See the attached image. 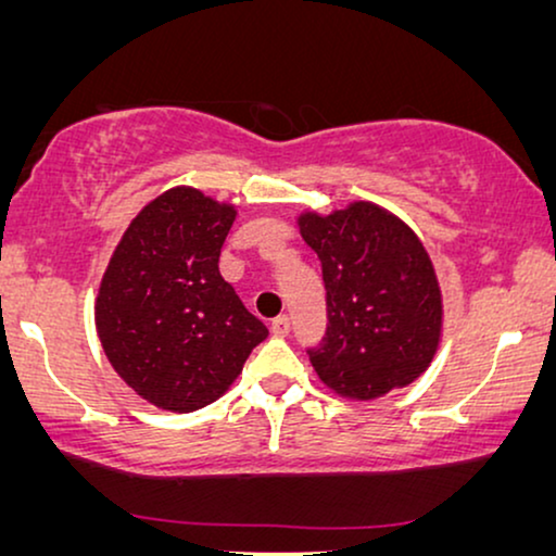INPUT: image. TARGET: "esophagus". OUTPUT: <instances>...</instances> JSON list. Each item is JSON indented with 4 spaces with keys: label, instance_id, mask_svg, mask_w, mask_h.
I'll list each match as a JSON object with an SVG mask.
<instances>
[{
    "label": "esophagus",
    "instance_id": "34e87169",
    "mask_svg": "<svg viewBox=\"0 0 556 556\" xmlns=\"http://www.w3.org/2000/svg\"><path fill=\"white\" fill-rule=\"evenodd\" d=\"M270 331H273V337H286V333L291 331V318H288V316H276L270 321Z\"/></svg>",
    "mask_w": 556,
    "mask_h": 556
}]
</instances>
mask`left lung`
I'll return each instance as SVG.
<instances>
[{"label":"left lung","mask_w":556,"mask_h":556,"mask_svg":"<svg viewBox=\"0 0 556 556\" xmlns=\"http://www.w3.org/2000/svg\"><path fill=\"white\" fill-rule=\"evenodd\" d=\"M299 227L326 286V337L308 349L318 379L352 400L415 382L443 331V295L420 238L371 202L303 212Z\"/></svg>","instance_id":"left-lung-1"}]
</instances>
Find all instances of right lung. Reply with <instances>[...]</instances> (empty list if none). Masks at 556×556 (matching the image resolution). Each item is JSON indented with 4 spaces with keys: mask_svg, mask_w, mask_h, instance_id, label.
<instances>
[{
    "mask_svg": "<svg viewBox=\"0 0 556 556\" xmlns=\"http://www.w3.org/2000/svg\"><path fill=\"white\" fill-rule=\"evenodd\" d=\"M232 204L174 187L131 219L96 299L111 367L151 405L192 413L227 392L268 337L219 276Z\"/></svg>",
    "mask_w": 556,
    "mask_h": 556,
    "instance_id": "1",
    "label": "right lung"
}]
</instances>
